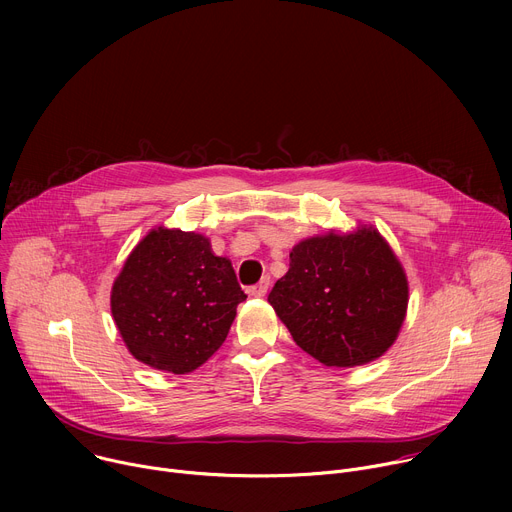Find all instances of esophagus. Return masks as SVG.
Masks as SVG:
<instances>
[{
	"instance_id": "1",
	"label": "esophagus",
	"mask_w": 512,
	"mask_h": 512,
	"mask_svg": "<svg viewBox=\"0 0 512 512\" xmlns=\"http://www.w3.org/2000/svg\"><path fill=\"white\" fill-rule=\"evenodd\" d=\"M269 283H271V277H269V275H265L257 285L249 287V294H251V296H255V298H263V296L267 294Z\"/></svg>"
}]
</instances>
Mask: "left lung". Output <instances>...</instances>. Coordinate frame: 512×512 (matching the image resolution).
I'll return each mask as SVG.
<instances>
[{"label":"left lung","instance_id":"1","mask_svg":"<svg viewBox=\"0 0 512 512\" xmlns=\"http://www.w3.org/2000/svg\"><path fill=\"white\" fill-rule=\"evenodd\" d=\"M407 296V277L385 239L356 229L296 245L267 300L302 350L326 367H356L395 342Z\"/></svg>","mask_w":512,"mask_h":512}]
</instances>
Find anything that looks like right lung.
<instances>
[{
    "mask_svg": "<svg viewBox=\"0 0 512 512\" xmlns=\"http://www.w3.org/2000/svg\"><path fill=\"white\" fill-rule=\"evenodd\" d=\"M243 300L231 261L216 257L206 237L158 227L127 257L111 312L137 360L186 375L221 348Z\"/></svg>",
    "mask_w": 512,
    "mask_h": 512,
    "instance_id": "1",
    "label": "right lung"
}]
</instances>
